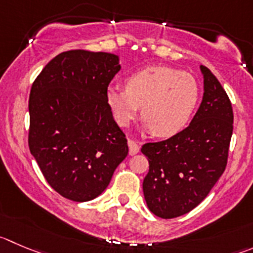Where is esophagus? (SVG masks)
Segmentation results:
<instances>
[{
	"instance_id": "esophagus-1",
	"label": "esophagus",
	"mask_w": 253,
	"mask_h": 253,
	"mask_svg": "<svg viewBox=\"0 0 253 253\" xmlns=\"http://www.w3.org/2000/svg\"><path fill=\"white\" fill-rule=\"evenodd\" d=\"M128 146H129V154H130V155H135V154L139 151V149H140V146L138 145V143H135V141L131 140V139H129L128 140Z\"/></svg>"
}]
</instances>
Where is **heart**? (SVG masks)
<instances>
[{"label": "heart", "mask_w": 253, "mask_h": 253, "mask_svg": "<svg viewBox=\"0 0 253 253\" xmlns=\"http://www.w3.org/2000/svg\"><path fill=\"white\" fill-rule=\"evenodd\" d=\"M199 99L196 78L167 66L134 72L125 81V89L110 86L107 92V102L118 124L128 125L141 107L145 129L161 138L176 135L186 128Z\"/></svg>", "instance_id": "1"}]
</instances>
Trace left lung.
Listing matches in <instances>:
<instances>
[{
	"instance_id": "obj_1",
	"label": "left lung",
	"mask_w": 253,
	"mask_h": 253,
	"mask_svg": "<svg viewBox=\"0 0 253 253\" xmlns=\"http://www.w3.org/2000/svg\"><path fill=\"white\" fill-rule=\"evenodd\" d=\"M200 69L204 97L189 126L167 140L141 146L149 161L144 197L149 210L161 218L179 217L196 208L227 164L232 105L210 69Z\"/></svg>"
}]
</instances>
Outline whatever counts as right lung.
<instances>
[{
  "label": "right lung",
  "instance_id": "obj_1",
  "mask_svg": "<svg viewBox=\"0 0 253 253\" xmlns=\"http://www.w3.org/2000/svg\"><path fill=\"white\" fill-rule=\"evenodd\" d=\"M119 57L67 50L52 59L30 93L28 146L52 189L84 203L99 196L128 155L107 102Z\"/></svg>",
  "mask_w": 253,
  "mask_h": 253
}]
</instances>
